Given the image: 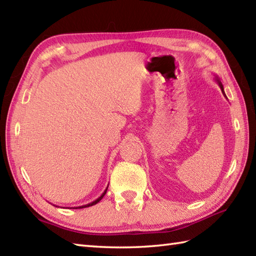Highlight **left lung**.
<instances>
[{"instance_id":"obj_1","label":"left lung","mask_w":256,"mask_h":256,"mask_svg":"<svg viewBox=\"0 0 256 256\" xmlns=\"http://www.w3.org/2000/svg\"><path fill=\"white\" fill-rule=\"evenodd\" d=\"M216 84H219L220 89H221V91H222V94H224V96L226 98V94H224V86H222V84H221V81H220V79H219L218 76H216ZM226 99H228V98H226Z\"/></svg>"}]
</instances>
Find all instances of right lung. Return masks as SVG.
Wrapping results in <instances>:
<instances>
[{
	"label": "right lung",
	"mask_w": 256,
	"mask_h": 256,
	"mask_svg": "<svg viewBox=\"0 0 256 256\" xmlns=\"http://www.w3.org/2000/svg\"><path fill=\"white\" fill-rule=\"evenodd\" d=\"M106 190H108V187L106 188V190H104V192H103V194L100 196V197L99 198H98V199H96L94 201H92V202H90V204H84V206H74V209H81V208H86V206H94V204H96L98 202H99V201L103 198V197H104V194H106Z\"/></svg>",
	"instance_id": "right-lung-1"
}]
</instances>
